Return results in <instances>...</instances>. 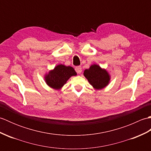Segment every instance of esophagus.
Wrapping results in <instances>:
<instances>
[{"mask_svg":"<svg viewBox=\"0 0 151 151\" xmlns=\"http://www.w3.org/2000/svg\"><path fill=\"white\" fill-rule=\"evenodd\" d=\"M75 70L77 73L81 74L82 73V67L81 66H76L75 67Z\"/></svg>","mask_w":151,"mask_h":151,"instance_id":"obj_1","label":"esophagus"}]
</instances>
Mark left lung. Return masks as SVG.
<instances>
[{"mask_svg":"<svg viewBox=\"0 0 151 151\" xmlns=\"http://www.w3.org/2000/svg\"><path fill=\"white\" fill-rule=\"evenodd\" d=\"M84 75L88 79L93 87L96 89H101L105 88L110 82V76L106 70L93 64L88 69L84 71Z\"/></svg>","mask_w":151,"mask_h":151,"instance_id":"1","label":"left lung"}]
</instances>
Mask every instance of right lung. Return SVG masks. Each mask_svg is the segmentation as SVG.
Segmentation results:
<instances>
[{"mask_svg":"<svg viewBox=\"0 0 151 151\" xmlns=\"http://www.w3.org/2000/svg\"><path fill=\"white\" fill-rule=\"evenodd\" d=\"M76 71L72 67L65 66L60 64L51 70L45 76V81L50 88L60 89L65 84L70 77L76 76Z\"/></svg>","mask_w":151,"mask_h":151,"instance_id":"right-lung-1","label":"right lung"}]
</instances>
